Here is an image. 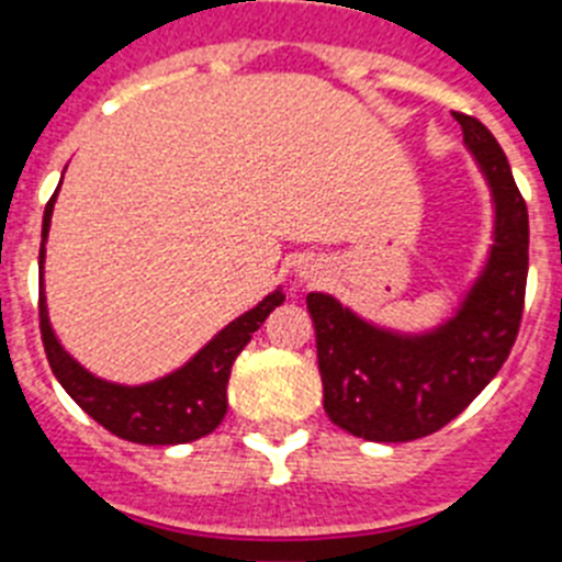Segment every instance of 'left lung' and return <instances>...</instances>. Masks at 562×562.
I'll return each mask as SVG.
<instances>
[{"mask_svg": "<svg viewBox=\"0 0 562 562\" xmlns=\"http://www.w3.org/2000/svg\"><path fill=\"white\" fill-rule=\"evenodd\" d=\"M490 180L495 245L461 310L430 335L376 329L331 295L310 292L324 408L366 441H414L441 430L486 389L515 346L529 272V213L493 132L453 112Z\"/></svg>", "mask_w": 562, "mask_h": 562, "instance_id": "left-lung-1", "label": "left lung"}]
</instances>
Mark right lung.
Segmentation results:
<instances>
[{"label": "right lung", "instance_id": "right-lung-1", "mask_svg": "<svg viewBox=\"0 0 562 562\" xmlns=\"http://www.w3.org/2000/svg\"><path fill=\"white\" fill-rule=\"evenodd\" d=\"M56 193L44 207L42 238H47L49 233ZM38 270H44V245L38 250ZM281 304H284V292H270L256 310L227 324L180 371L146 385H114L81 369L49 329L44 290H38V326H42V342L53 374L98 425L134 445H186L220 428L227 414V380L233 362L250 342L252 331Z\"/></svg>", "mask_w": 562, "mask_h": 562}]
</instances>
